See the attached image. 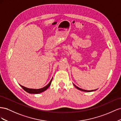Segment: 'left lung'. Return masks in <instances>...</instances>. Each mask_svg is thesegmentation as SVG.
I'll use <instances>...</instances> for the list:
<instances>
[{
    "label": "left lung",
    "mask_w": 121,
    "mask_h": 121,
    "mask_svg": "<svg viewBox=\"0 0 121 121\" xmlns=\"http://www.w3.org/2000/svg\"><path fill=\"white\" fill-rule=\"evenodd\" d=\"M73 85L74 87L78 89V90H81V91H84V92H93V91H96V90L97 89H95V90H84V89H81L80 88H78V87H77V86H76L74 84H73Z\"/></svg>",
    "instance_id": "obj_1"
}]
</instances>
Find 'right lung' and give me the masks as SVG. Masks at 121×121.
Masks as SVG:
<instances>
[{
	"label": "right lung",
	"mask_w": 121,
	"mask_h": 121,
	"mask_svg": "<svg viewBox=\"0 0 121 121\" xmlns=\"http://www.w3.org/2000/svg\"><path fill=\"white\" fill-rule=\"evenodd\" d=\"M52 80H53V78L51 79V80L50 82L48 84L47 86H46L45 87H44L43 88H40V89H30V88H26L25 87H24V86H23L22 85H21L20 84H19V85H20L21 87L24 90H25L26 92H28V93H30V94H39V93H42L48 89V88L50 86L52 81Z\"/></svg>",
	"instance_id": "1"
}]
</instances>
